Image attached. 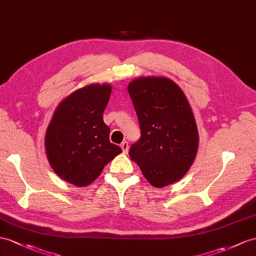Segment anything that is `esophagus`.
Wrapping results in <instances>:
<instances>
[{
    "mask_svg": "<svg viewBox=\"0 0 256 256\" xmlns=\"http://www.w3.org/2000/svg\"><path fill=\"white\" fill-rule=\"evenodd\" d=\"M120 146H122V152L124 153V154H127L128 153V148H129V144H128V142L127 141H124L122 144H120Z\"/></svg>",
    "mask_w": 256,
    "mask_h": 256,
    "instance_id": "esophagus-1",
    "label": "esophagus"
}]
</instances>
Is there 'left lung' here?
<instances>
[{
    "label": "left lung",
    "mask_w": 256,
    "mask_h": 256,
    "mask_svg": "<svg viewBox=\"0 0 256 256\" xmlns=\"http://www.w3.org/2000/svg\"><path fill=\"white\" fill-rule=\"evenodd\" d=\"M141 136L130 158L148 182L163 188L182 179L196 160L198 132L194 115L180 86L166 77H139L128 84Z\"/></svg>",
    "instance_id": "8db88e82"
}]
</instances>
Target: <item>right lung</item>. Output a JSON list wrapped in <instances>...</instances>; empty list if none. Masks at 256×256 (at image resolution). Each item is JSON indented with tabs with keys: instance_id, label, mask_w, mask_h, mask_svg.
Instances as JSON below:
<instances>
[{
	"instance_id": "right-lung-1",
	"label": "right lung",
	"mask_w": 256,
	"mask_h": 256,
	"mask_svg": "<svg viewBox=\"0 0 256 256\" xmlns=\"http://www.w3.org/2000/svg\"><path fill=\"white\" fill-rule=\"evenodd\" d=\"M112 92L110 84H92L74 91L56 108L46 132V153L54 172L65 182L86 186L104 166L120 154L110 142L103 113Z\"/></svg>"
}]
</instances>
